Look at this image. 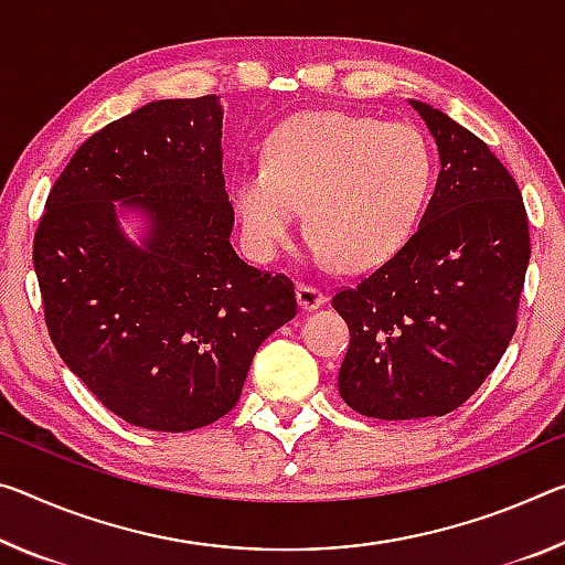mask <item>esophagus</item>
<instances>
[{
    "label": "esophagus",
    "instance_id": "34e87169",
    "mask_svg": "<svg viewBox=\"0 0 565 565\" xmlns=\"http://www.w3.org/2000/svg\"><path fill=\"white\" fill-rule=\"evenodd\" d=\"M297 301H299V307L303 311H315V309L321 307V303L327 301V294L321 291V289H317V286L299 284L297 286Z\"/></svg>",
    "mask_w": 565,
    "mask_h": 565
}]
</instances>
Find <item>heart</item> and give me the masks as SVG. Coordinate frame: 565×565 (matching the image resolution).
Listing matches in <instances>:
<instances>
[{
    "mask_svg": "<svg viewBox=\"0 0 565 565\" xmlns=\"http://www.w3.org/2000/svg\"><path fill=\"white\" fill-rule=\"evenodd\" d=\"M433 178V146L415 125L301 113L271 130L262 168L236 170L231 205L258 262L289 248L307 205L311 254L366 271L405 246Z\"/></svg>",
    "mask_w": 565,
    "mask_h": 565,
    "instance_id": "b5f03b06",
    "label": "heart"
}]
</instances>
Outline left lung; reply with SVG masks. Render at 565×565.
Instances as JSON below:
<instances>
[{"label":"left lung","mask_w":565,"mask_h":565,"mask_svg":"<svg viewBox=\"0 0 565 565\" xmlns=\"http://www.w3.org/2000/svg\"><path fill=\"white\" fill-rule=\"evenodd\" d=\"M440 175L412 238L331 307L349 327L339 395L374 419L443 417L495 370L515 334L531 236L508 168L478 136L409 100Z\"/></svg>","instance_id":"1"}]
</instances>
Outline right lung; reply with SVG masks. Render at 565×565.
Here are the masks:
<instances>
[{
    "mask_svg": "<svg viewBox=\"0 0 565 565\" xmlns=\"http://www.w3.org/2000/svg\"><path fill=\"white\" fill-rule=\"evenodd\" d=\"M216 95L156 100L87 138L34 234L44 321L70 372L125 423L188 433L234 409L294 284L241 262ZM136 212L140 242L119 226Z\"/></svg>",
    "mask_w": 565,
    "mask_h": 565,
    "instance_id": "obj_1",
    "label": "right lung"
}]
</instances>
